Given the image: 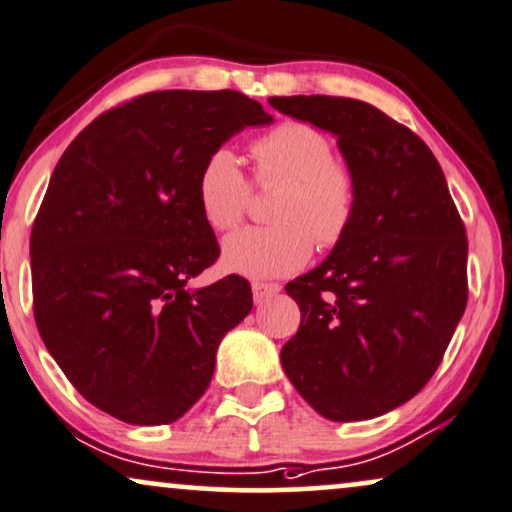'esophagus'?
I'll return each mask as SVG.
<instances>
[{"label": "esophagus", "mask_w": 512, "mask_h": 512, "mask_svg": "<svg viewBox=\"0 0 512 512\" xmlns=\"http://www.w3.org/2000/svg\"><path fill=\"white\" fill-rule=\"evenodd\" d=\"M280 284L275 282H254L251 284V291H254V301L256 303H265L268 298H272L275 294H280Z\"/></svg>", "instance_id": "esophagus-1"}]
</instances>
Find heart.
<instances>
[{
    "label": "heart",
    "mask_w": 512,
    "mask_h": 512,
    "mask_svg": "<svg viewBox=\"0 0 512 512\" xmlns=\"http://www.w3.org/2000/svg\"><path fill=\"white\" fill-rule=\"evenodd\" d=\"M254 181L282 183L272 199L270 221L244 228L223 242V265L237 275L265 280L301 270L313 242L331 249L348 235L357 211L353 171L334 159L329 138L305 122H282L251 145ZM251 183L235 152L218 148L197 176V202L204 221L228 232L249 209Z\"/></svg>",
    "instance_id": "obj_1"
}]
</instances>
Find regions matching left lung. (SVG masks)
I'll return each instance as SVG.
<instances>
[{
	"label": "left lung",
	"instance_id": "1",
	"mask_svg": "<svg viewBox=\"0 0 512 512\" xmlns=\"http://www.w3.org/2000/svg\"><path fill=\"white\" fill-rule=\"evenodd\" d=\"M270 105L334 134L357 183L348 235L287 284L301 327L284 374L329 421L381 416L426 386L463 317L466 228L433 152L386 112L338 96Z\"/></svg>",
	"mask_w": 512,
	"mask_h": 512
}]
</instances>
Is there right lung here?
<instances>
[{
	"instance_id": "add662e5",
	"label": "right lung",
	"mask_w": 512,
	"mask_h": 512,
	"mask_svg": "<svg viewBox=\"0 0 512 512\" xmlns=\"http://www.w3.org/2000/svg\"><path fill=\"white\" fill-rule=\"evenodd\" d=\"M240 91H152L96 117L53 169L32 225V310L68 381L131 426L181 418L251 313V287L216 263L197 202L204 159L244 126L270 124Z\"/></svg>"
}]
</instances>
